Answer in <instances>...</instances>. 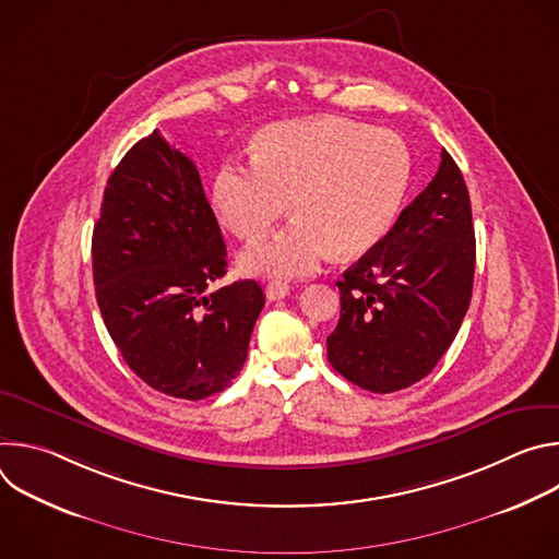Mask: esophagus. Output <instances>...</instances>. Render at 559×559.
Segmentation results:
<instances>
[{"instance_id": "1", "label": "esophagus", "mask_w": 559, "mask_h": 559, "mask_svg": "<svg viewBox=\"0 0 559 559\" xmlns=\"http://www.w3.org/2000/svg\"><path fill=\"white\" fill-rule=\"evenodd\" d=\"M287 294H289V283H285V281L274 278V281H270V283L265 285V296H267L270 300H281V298H285Z\"/></svg>"}]
</instances>
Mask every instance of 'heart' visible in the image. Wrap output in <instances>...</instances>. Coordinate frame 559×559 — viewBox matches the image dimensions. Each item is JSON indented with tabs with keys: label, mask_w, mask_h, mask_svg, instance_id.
<instances>
[{
	"label": "heart",
	"mask_w": 559,
	"mask_h": 559,
	"mask_svg": "<svg viewBox=\"0 0 559 559\" xmlns=\"http://www.w3.org/2000/svg\"><path fill=\"white\" fill-rule=\"evenodd\" d=\"M409 177V150L391 130L338 117L287 121L259 134L252 162L218 168L214 205L234 236L257 241L292 199L296 216L238 265L259 276H307L336 252L371 250L393 225Z\"/></svg>",
	"instance_id": "b5f03b06"
}]
</instances>
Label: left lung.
Returning <instances> with one entry per match:
<instances>
[{
	"label": "left lung",
	"instance_id": "1",
	"mask_svg": "<svg viewBox=\"0 0 559 559\" xmlns=\"http://www.w3.org/2000/svg\"><path fill=\"white\" fill-rule=\"evenodd\" d=\"M473 272L468 190L442 150L433 181L336 283L341 321L328 336L332 367L373 393L423 380L462 325Z\"/></svg>",
	"mask_w": 559,
	"mask_h": 559
}]
</instances>
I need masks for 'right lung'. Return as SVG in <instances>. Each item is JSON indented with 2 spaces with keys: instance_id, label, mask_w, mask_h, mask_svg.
I'll return each mask as SVG.
<instances>
[{
  "instance_id": "obj_1",
  "label": "right lung",
  "mask_w": 559,
  "mask_h": 559,
  "mask_svg": "<svg viewBox=\"0 0 559 559\" xmlns=\"http://www.w3.org/2000/svg\"><path fill=\"white\" fill-rule=\"evenodd\" d=\"M225 257L197 166L156 130L136 141L104 192L93 276L110 338L152 389L203 401L241 371L265 294L257 281L207 292Z\"/></svg>"
}]
</instances>
